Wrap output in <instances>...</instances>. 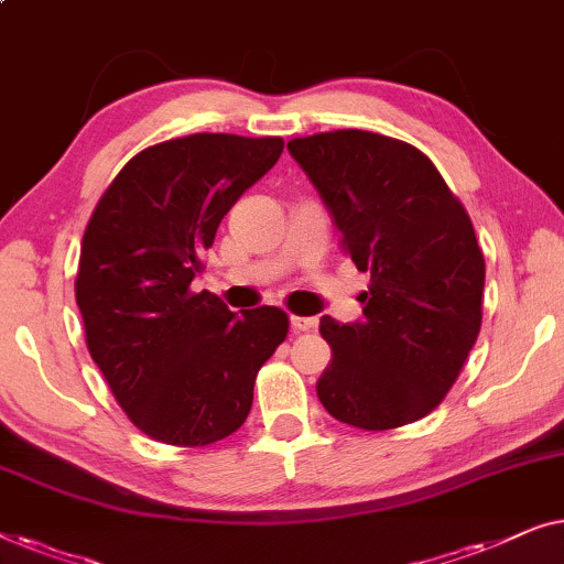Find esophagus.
<instances>
[{
	"label": "esophagus",
	"mask_w": 564,
	"mask_h": 564,
	"mask_svg": "<svg viewBox=\"0 0 564 564\" xmlns=\"http://www.w3.org/2000/svg\"><path fill=\"white\" fill-rule=\"evenodd\" d=\"M293 332H314L319 327V319L316 316H291Z\"/></svg>",
	"instance_id": "1"
}]
</instances>
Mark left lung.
Segmentation results:
<instances>
[{
  "label": "left lung",
  "mask_w": 564,
  "mask_h": 564,
  "mask_svg": "<svg viewBox=\"0 0 564 564\" xmlns=\"http://www.w3.org/2000/svg\"><path fill=\"white\" fill-rule=\"evenodd\" d=\"M370 273L362 319L322 316L332 360L316 380L322 406L368 432L424 419L442 403L478 339L486 260L473 221L422 150L365 130L289 142Z\"/></svg>",
  "instance_id": "1"
}]
</instances>
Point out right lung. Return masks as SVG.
<instances>
[{
  "label": "right lung",
  "instance_id": "right-lung-1",
  "mask_svg": "<svg viewBox=\"0 0 564 564\" xmlns=\"http://www.w3.org/2000/svg\"><path fill=\"white\" fill-rule=\"evenodd\" d=\"M281 138L199 132L124 163L86 225L76 304L86 347L142 434L206 447L240 430L258 370L289 335L275 306L229 312L194 293L232 204L273 169Z\"/></svg>",
  "mask_w": 564,
  "mask_h": 564
}]
</instances>
